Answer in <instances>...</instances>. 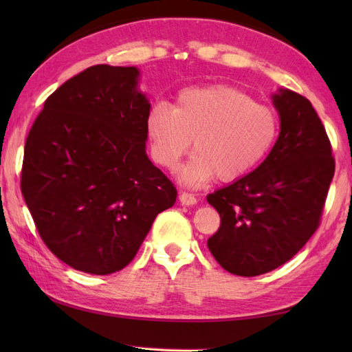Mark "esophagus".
Returning <instances> with one entry per match:
<instances>
[{"label": "esophagus", "instance_id": "esophagus-1", "mask_svg": "<svg viewBox=\"0 0 352 352\" xmlns=\"http://www.w3.org/2000/svg\"><path fill=\"white\" fill-rule=\"evenodd\" d=\"M178 200H180V204L184 206H192L197 204V199H195L192 194H188V192H182L178 195Z\"/></svg>", "mask_w": 352, "mask_h": 352}]
</instances>
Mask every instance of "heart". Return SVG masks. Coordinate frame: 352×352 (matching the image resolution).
<instances>
[{
  "instance_id": "1",
  "label": "heart",
  "mask_w": 352,
  "mask_h": 352,
  "mask_svg": "<svg viewBox=\"0 0 352 352\" xmlns=\"http://www.w3.org/2000/svg\"><path fill=\"white\" fill-rule=\"evenodd\" d=\"M155 162L175 169L192 141L194 157L178 172L180 182L200 186L216 175L233 182L258 168L275 146L279 119L275 110L230 85L186 88L174 107L157 102L146 118Z\"/></svg>"
}]
</instances>
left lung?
Masks as SVG:
<instances>
[{"label":"left lung","instance_id":"1","mask_svg":"<svg viewBox=\"0 0 352 352\" xmlns=\"http://www.w3.org/2000/svg\"><path fill=\"white\" fill-rule=\"evenodd\" d=\"M275 146L253 172L206 197L220 214L208 248L226 272L258 276L285 264L318 228L336 163L317 111L306 98L278 88Z\"/></svg>","mask_w":352,"mask_h":352}]
</instances>
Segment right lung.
<instances>
[{"instance_id": "right-lung-1", "label": "right lung", "mask_w": 352, "mask_h": 352, "mask_svg": "<svg viewBox=\"0 0 352 352\" xmlns=\"http://www.w3.org/2000/svg\"><path fill=\"white\" fill-rule=\"evenodd\" d=\"M136 67L94 65L46 99L25 146L21 192L47 248L110 275L135 258L177 189L146 153L151 102Z\"/></svg>"}]
</instances>
